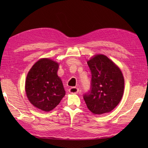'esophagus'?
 Segmentation results:
<instances>
[{
	"label": "esophagus",
	"instance_id": "34e87169",
	"mask_svg": "<svg viewBox=\"0 0 148 148\" xmlns=\"http://www.w3.org/2000/svg\"><path fill=\"white\" fill-rule=\"evenodd\" d=\"M79 91V89L76 87H72L69 89V92L71 94H77Z\"/></svg>",
	"mask_w": 148,
	"mask_h": 148
}]
</instances>
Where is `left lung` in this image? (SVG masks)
Wrapping results in <instances>:
<instances>
[{
	"mask_svg": "<svg viewBox=\"0 0 148 148\" xmlns=\"http://www.w3.org/2000/svg\"><path fill=\"white\" fill-rule=\"evenodd\" d=\"M87 63L91 71V90L84 95L88 109L95 115L109 113L122 99L124 78L114 62L103 54H95Z\"/></svg>",
	"mask_w": 148,
	"mask_h": 148,
	"instance_id": "left-lung-1",
	"label": "left lung"
}]
</instances>
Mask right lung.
Segmentation results:
<instances>
[{"mask_svg": "<svg viewBox=\"0 0 148 148\" xmlns=\"http://www.w3.org/2000/svg\"><path fill=\"white\" fill-rule=\"evenodd\" d=\"M59 64L49 58H42L32 66L26 76L25 92L30 103L44 112L53 110L65 95L57 71Z\"/></svg>", "mask_w": 148, "mask_h": 148, "instance_id": "obj_1", "label": "right lung"}]
</instances>
